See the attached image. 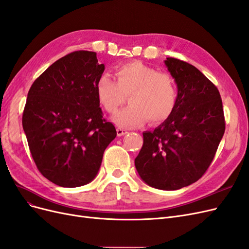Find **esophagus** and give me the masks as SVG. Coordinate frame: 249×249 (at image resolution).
Returning a JSON list of instances; mask_svg holds the SVG:
<instances>
[{
    "label": "esophagus",
    "instance_id": "34e87169",
    "mask_svg": "<svg viewBox=\"0 0 249 249\" xmlns=\"http://www.w3.org/2000/svg\"><path fill=\"white\" fill-rule=\"evenodd\" d=\"M116 134L118 137H122V136H124L127 134V131L124 130V128H121V127H117L116 128Z\"/></svg>",
    "mask_w": 249,
    "mask_h": 249
}]
</instances>
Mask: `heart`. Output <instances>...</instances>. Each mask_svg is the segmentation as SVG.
Instances as JSON below:
<instances>
[{"label": "heart", "mask_w": 249, "mask_h": 249, "mask_svg": "<svg viewBox=\"0 0 249 249\" xmlns=\"http://www.w3.org/2000/svg\"><path fill=\"white\" fill-rule=\"evenodd\" d=\"M117 81L102 74L96 82L97 98L107 113L113 114L130 96V106L118 112L114 123L133 128L149 121L152 124L166 122L173 114L178 101L173 77L141 62H131L115 69Z\"/></svg>", "instance_id": "heart-1"}]
</instances>
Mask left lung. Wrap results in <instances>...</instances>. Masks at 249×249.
Returning a JSON list of instances; mask_svg holds the SVG:
<instances>
[{
    "instance_id": "left-lung-1",
    "label": "left lung",
    "mask_w": 249,
    "mask_h": 249,
    "mask_svg": "<svg viewBox=\"0 0 249 249\" xmlns=\"http://www.w3.org/2000/svg\"><path fill=\"white\" fill-rule=\"evenodd\" d=\"M165 64L177 84V105L166 122L143 133L135 166L148 185L175 191L206 172L226 122L219 91L206 76L178 58L167 57Z\"/></svg>"
}]
</instances>
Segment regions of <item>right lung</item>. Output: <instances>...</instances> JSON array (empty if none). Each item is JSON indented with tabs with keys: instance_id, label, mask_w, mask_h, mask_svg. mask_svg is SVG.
I'll list each match as a JSON object with an SVG mask.
<instances>
[{
	"instance_id": "add662e5",
	"label": "right lung",
	"mask_w": 249,
	"mask_h": 249,
	"mask_svg": "<svg viewBox=\"0 0 249 249\" xmlns=\"http://www.w3.org/2000/svg\"><path fill=\"white\" fill-rule=\"evenodd\" d=\"M104 70L96 53L74 51L48 67L29 90L23 131L40 173L56 185L89 183L116 137L97 98L96 82Z\"/></svg>"
}]
</instances>
